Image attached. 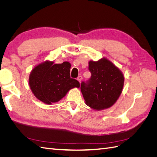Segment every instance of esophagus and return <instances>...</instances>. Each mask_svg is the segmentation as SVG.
Segmentation results:
<instances>
[{
	"label": "esophagus",
	"mask_w": 157,
	"mask_h": 157,
	"mask_svg": "<svg viewBox=\"0 0 157 157\" xmlns=\"http://www.w3.org/2000/svg\"><path fill=\"white\" fill-rule=\"evenodd\" d=\"M82 76H78V77H77V80H78V81L80 83V82H81V80H82Z\"/></svg>",
	"instance_id": "esophagus-1"
}]
</instances>
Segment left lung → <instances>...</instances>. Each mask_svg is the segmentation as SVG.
<instances>
[{
  "label": "left lung",
  "instance_id": "left-lung-1",
  "mask_svg": "<svg viewBox=\"0 0 157 157\" xmlns=\"http://www.w3.org/2000/svg\"><path fill=\"white\" fill-rule=\"evenodd\" d=\"M88 64L91 77L80 84L85 102L98 111L111 107L122 93L124 81L123 74L106 58L90 61Z\"/></svg>",
  "mask_w": 157,
  "mask_h": 157
}]
</instances>
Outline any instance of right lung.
Masks as SVG:
<instances>
[{"mask_svg": "<svg viewBox=\"0 0 157 157\" xmlns=\"http://www.w3.org/2000/svg\"><path fill=\"white\" fill-rule=\"evenodd\" d=\"M71 64L67 61L54 64L46 61L32 70L29 86L35 96L46 104L56 103L62 99L69 90L79 88L80 83L70 76Z\"/></svg>", "mask_w": 157, "mask_h": 157, "instance_id": "add662e5", "label": "right lung"}]
</instances>
